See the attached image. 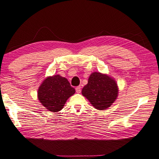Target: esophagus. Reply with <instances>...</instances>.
Segmentation results:
<instances>
[{
    "instance_id": "1",
    "label": "esophagus",
    "mask_w": 159,
    "mask_h": 159,
    "mask_svg": "<svg viewBox=\"0 0 159 159\" xmlns=\"http://www.w3.org/2000/svg\"><path fill=\"white\" fill-rule=\"evenodd\" d=\"M75 90H76V92L77 93H80L81 92V87L80 86H79V87H77L76 88H75Z\"/></svg>"
}]
</instances>
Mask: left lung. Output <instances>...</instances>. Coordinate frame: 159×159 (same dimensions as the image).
Returning <instances> with one entry per match:
<instances>
[{"mask_svg":"<svg viewBox=\"0 0 159 159\" xmlns=\"http://www.w3.org/2000/svg\"><path fill=\"white\" fill-rule=\"evenodd\" d=\"M118 89L115 80L100 72H93L82 93L98 110H105L118 97Z\"/></svg>","mask_w":159,"mask_h":159,"instance_id":"1","label":"left lung"}]
</instances>
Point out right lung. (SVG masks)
I'll list each match as a JSON object with an SVG mask.
<instances>
[{"mask_svg":"<svg viewBox=\"0 0 159 159\" xmlns=\"http://www.w3.org/2000/svg\"><path fill=\"white\" fill-rule=\"evenodd\" d=\"M75 92L66 78L60 75L47 77L40 86L38 98L44 107L52 112L63 108L66 101Z\"/></svg>","mask_w":159,"mask_h":159,"instance_id":"1","label":"right lung"}]
</instances>
